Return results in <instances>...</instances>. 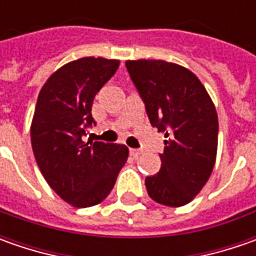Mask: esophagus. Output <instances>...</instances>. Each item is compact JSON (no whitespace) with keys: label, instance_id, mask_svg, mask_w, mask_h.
<instances>
[{"label":"esophagus","instance_id":"esophagus-1","mask_svg":"<svg viewBox=\"0 0 256 256\" xmlns=\"http://www.w3.org/2000/svg\"><path fill=\"white\" fill-rule=\"evenodd\" d=\"M130 154L132 155L134 158H138V156L142 154V151H141V150H135V148H131V150H130Z\"/></svg>","mask_w":256,"mask_h":256}]
</instances>
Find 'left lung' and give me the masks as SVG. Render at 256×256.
Masks as SVG:
<instances>
[{
	"instance_id": "1",
	"label": "left lung",
	"mask_w": 256,
	"mask_h": 256,
	"mask_svg": "<svg viewBox=\"0 0 256 256\" xmlns=\"http://www.w3.org/2000/svg\"><path fill=\"white\" fill-rule=\"evenodd\" d=\"M152 126L165 134L161 170L145 178L148 195L182 206L206 184L216 158L218 115L201 81L181 65L160 60L126 61Z\"/></svg>"
}]
</instances>
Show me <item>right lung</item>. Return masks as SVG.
<instances>
[{
  "mask_svg": "<svg viewBox=\"0 0 256 256\" xmlns=\"http://www.w3.org/2000/svg\"><path fill=\"white\" fill-rule=\"evenodd\" d=\"M118 66L116 60H76L51 75L38 95L31 125L35 160L48 185L76 208L102 202L128 158L125 145L84 142L95 125L94 98Z\"/></svg>",
  "mask_w": 256,
  "mask_h": 256,
  "instance_id": "add662e5",
  "label": "right lung"
}]
</instances>
